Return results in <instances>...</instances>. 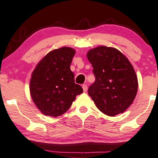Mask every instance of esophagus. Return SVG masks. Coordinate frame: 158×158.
<instances>
[{
  "mask_svg": "<svg viewBox=\"0 0 158 158\" xmlns=\"http://www.w3.org/2000/svg\"><path fill=\"white\" fill-rule=\"evenodd\" d=\"M82 88H83V92H86V91H87V89H88V87H87V85H86V84H83V86H82Z\"/></svg>",
  "mask_w": 158,
  "mask_h": 158,
  "instance_id": "1",
  "label": "esophagus"
}]
</instances>
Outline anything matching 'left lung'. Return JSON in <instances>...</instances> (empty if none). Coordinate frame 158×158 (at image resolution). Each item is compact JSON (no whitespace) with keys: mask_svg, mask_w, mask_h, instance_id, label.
<instances>
[{"mask_svg":"<svg viewBox=\"0 0 158 158\" xmlns=\"http://www.w3.org/2000/svg\"><path fill=\"white\" fill-rule=\"evenodd\" d=\"M87 58L95 77L88 93L96 106L109 116L125 112L138 91V77L132 65L119 50L104 46L89 51Z\"/></svg>","mask_w":158,"mask_h":158,"instance_id":"8db88e82","label":"left lung"}]
</instances>
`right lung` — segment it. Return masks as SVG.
Returning a JSON list of instances; mask_svg holds the SVG:
<instances>
[{"mask_svg":"<svg viewBox=\"0 0 158 158\" xmlns=\"http://www.w3.org/2000/svg\"><path fill=\"white\" fill-rule=\"evenodd\" d=\"M75 52L62 47L50 52L35 69L30 81L33 102L45 115L60 116L72 106L75 97L83 92L75 83L70 64Z\"/></svg>","mask_w":158,"mask_h":158,"instance_id":"right-lung-1","label":"right lung"}]
</instances>
